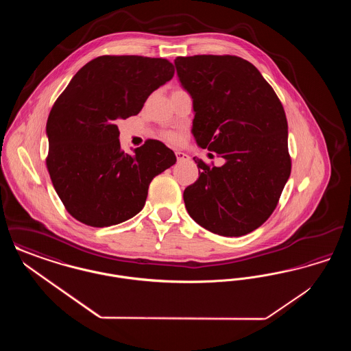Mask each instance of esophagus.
Instances as JSON below:
<instances>
[{"label": "esophagus", "mask_w": 351, "mask_h": 351, "mask_svg": "<svg viewBox=\"0 0 351 351\" xmlns=\"http://www.w3.org/2000/svg\"><path fill=\"white\" fill-rule=\"evenodd\" d=\"M175 155H176L178 162H186V160H189V156L185 152H182V151H176Z\"/></svg>", "instance_id": "esophagus-1"}]
</instances>
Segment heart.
<instances>
[{"label":"heart","instance_id":"1","mask_svg":"<svg viewBox=\"0 0 351 351\" xmlns=\"http://www.w3.org/2000/svg\"><path fill=\"white\" fill-rule=\"evenodd\" d=\"M165 138L167 139L168 142H172V143H178L179 142V135L175 133H166L165 134Z\"/></svg>","mask_w":351,"mask_h":351}]
</instances>
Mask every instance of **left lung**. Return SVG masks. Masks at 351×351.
Wrapping results in <instances>:
<instances>
[{
	"label": "left lung",
	"mask_w": 351,
	"mask_h": 351,
	"mask_svg": "<svg viewBox=\"0 0 351 351\" xmlns=\"http://www.w3.org/2000/svg\"><path fill=\"white\" fill-rule=\"evenodd\" d=\"M175 67L192 97L196 143L225 159L221 167L195 160L199 179L184 191L185 208L212 233H251L271 216L291 173L283 105L242 58L179 56Z\"/></svg>",
	"instance_id": "1"
}]
</instances>
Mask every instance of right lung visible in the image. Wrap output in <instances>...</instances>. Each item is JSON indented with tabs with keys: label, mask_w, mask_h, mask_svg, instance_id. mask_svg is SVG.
I'll list each match as a JSON object with an SVG mask.
<instances>
[{
	"label": "right lung",
	"mask_w": 351,
	"mask_h": 351,
	"mask_svg": "<svg viewBox=\"0 0 351 351\" xmlns=\"http://www.w3.org/2000/svg\"><path fill=\"white\" fill-rule=\"evenodd\" d=\"M173 73L162 58L104 55L86 63L55 101L46 126L47 168L72 217L93 228L134 217L151 180L176 163L159 141H147L133 155L121 150L117 126L138 114Z\"/></svg>",
	"instance_id": "obj_1"
}]
</instances>
